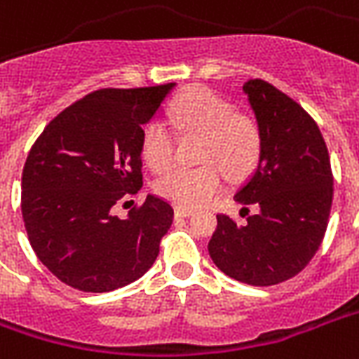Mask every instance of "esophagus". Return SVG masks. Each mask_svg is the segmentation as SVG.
<instances>
[{
	"label": "esophagus",
	"instance_id": "1",
	"mask_svg": "<svg viewBox=\"0 0 359 359\" xmlns=\"http://www.w3.org/2000/svg\"><path fill=\"white\" fill-rule=\"evenodd\" d=\"M194 210L191 209H186V207H175V216L177 218H186V216H191Z\"/></svg>",
	"mask_w": 359,
	"mask_h": 359
}]
</instances>
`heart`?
<instances>
[{
  "mask_svg": "<svg viewBox=\"0 0 359 359\" xmlns=\"http://www.w3.org/2000/svg\"><path fill=\"white\" fill-rule=\"evenodd\" d=\"M169 122L182 133L203 135L199 168H173L154 182L160 198L196 209L215 199L226 174L241 179L252 171L262 150V131L248 114L237 113L229 100L207 88H190L169 107ZM141 156L154 171L168 169L175 160V135L163 120L152 118L141 131Z\"/></svg>",
  "mask_w": 359,
  "mask_h": 359,
  "instance_id": "1",
  "label": "heart"
}]
</instances>
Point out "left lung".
<instances>
[{"label":"left lung","mask_w":359,"mask_h":359,"mask_svg":"<svg viewBox=\"0 0 359 359\" xmlns=\"http://www.w3.org/2000/svg\"><path fill=\"white\" fill-rule=\"evenodd\" d=\"M243 90L262 131V150L235 194L245 205V222L218 215L209 254L228 277L273 286L305 269L322 245L333 199L332 163L318 126L297 101L262 79H248Z\"/></svg>","instance_id":"obj_1"}]
</instances>
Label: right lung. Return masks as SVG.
<instances>
[{
  "mask_svg": "<svg viewBox=\"0 0 359 359\" xmlns=\"http://www.w3.org/2000/svg\"><path fill=\"white\" fill-rule=\"evenodd\" d=\"M169 84L101 88L46 124L22 171V218L46 269L81 292H111L141 278L173 224V207L149 196L128 218L113 205L143 186L141 126Z\"/></svg>",
  "mask_w": 359,
  "mask_h": 359,
  "instance_id": "obj_1",
  "label": "right lung"
}]
</instances>
